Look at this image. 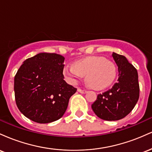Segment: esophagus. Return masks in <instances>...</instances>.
<instances>
[{"mask_svg":"<svg viewBox=\"0 0 152 152\" xmlns=\"http://www.w3.org/2000/svg\"><path fill=\"white\" fill-rule=\"evenodd\" d=\"M78 91L79 92V93H81V94H85V93H86L87 91H86V90H84V89H81V88H78Z\"/></svg>","mask_w":152,"mask_h":152,"instance_id":"esophagus-1","label":"esophagus"}]
</instances>
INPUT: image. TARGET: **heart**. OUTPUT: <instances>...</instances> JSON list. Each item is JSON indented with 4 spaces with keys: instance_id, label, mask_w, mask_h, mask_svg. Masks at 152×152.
Listing matches in <instances>:
<instances>
[{
    "instance_id": "1",
    "label": "heart",
    "mask_w": 152,
    "mask_h": 152,
    "mask_svg": "<svg viewBox=\"0 0 152 152\" xmlns=\"http://www.w3.org/2000/svg\"><path fill=\"white\" fill-rule=\"evenodd\" d=\"M63 73L71 84H76L86 76V83L90 88L102 90L114 81L117 69L114 62L104 57L93 56L76 61L74 66H65Z\"/></svg>"
}]
</instances>
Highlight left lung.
<instances>
[{
	"label": "left lung",
	"mask_w": 152,
	"mask_h": 152,
	"mask_svg": "<svg viewBox=\"0 0 152 152\" xmlns=\"http://www.w3.org/2000/svg\"><path fill=\"white\" fill-rule=\"evenodd\" d=\"M118 66V81L112 88L97 96L91 105L98 117L106 121H117L127 116L139 100V84L138 73L126 57L113 53Z\"/></svg>",
	"instance_id": "1"
}]
</instances>
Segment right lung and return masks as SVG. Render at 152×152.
<instances>
[{"instance_id": "add662e5", "label": "right lung", "mask_w": 152, "mask_h": 152, "mask_svg": "<svg viewBox=\"0 0 152 152\" xmlns=\"http://www.w3.org/2000/svg\"><path fill=\"white\" fill-rule=\"evenodd\" d=\"M64 57L41 53L26 59L14 78L15 99L24 116L39 124L59 119L77 88L68 84L63 74Z\"/></svg>"}]
</instances>
